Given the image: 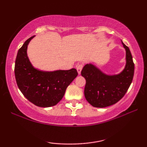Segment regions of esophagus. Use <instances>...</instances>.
I'll return each instance as SVG.
<instances>
[{
    "instance_id": "34e87169",
    "label": "esophagus",
    "mask_w": 147,
    "mask_h": 147,
    "mask_svg": "<svg viewBox=\"0 0 147 147\" xmlns=\"http://www.w3.org/2000/svg\"><path fill=\"white\" fill-rule=\"evenodd\" d=\"M82 68H83V65H81V64H80V65H78L77 66V71H78V74H79V75L80 74H81Z\"/></svg>"
}]
</instances>
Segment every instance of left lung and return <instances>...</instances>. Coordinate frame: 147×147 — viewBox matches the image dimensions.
<instances>
[{"label": "left lung", "mask_w": 147, "mask_h": 147, "mask_svg": "<svg viewBox=\"0 0 147 147\" xmlns=\"http://www.w3.org/2000/svg\"><path fill=\"white\" fill-rule=\"evenodd\" d=\"M126 50V65L120 74L108 75L92 63L84 65L82 76L86 79L84 96L96 108H105L116 104L125 95L134 76V64L130 51L122 41Z\"/></svg>", "instance_id": "left-lung-1"}]
</instances>
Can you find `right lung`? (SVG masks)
Here are the masks:
<instances>
[{
    "label": "right lung",
    "instance_id": "add662e5",
    "mask_svg": "<svg viewBox=\"0 0 147 147\" xmlns=\"http://www.w3.org/2000/svg\"><path fill=\"white\" fill-rule=\"evenodd\" d=\"M35 36L26 41L18 51L15 75L17 86L28 100L39 107L57 104L65 94L67 86L77 77L76 69L41 71L35 68L27 56V47Z\"/></svg>",
    "mask_w": 147,
    "mask_h": 147
}]
</instances>
